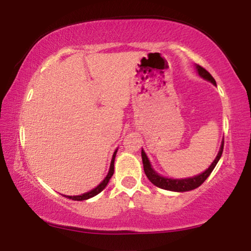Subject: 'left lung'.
Listing matches in <instances>:
<instances>
[{"label":"left lung","mask_w":251,"mask_h":251,"mask_svg":"<svg viewBox=\"0 0 251 251\" xmlns=\"http://www.w3.org/2000/svg\"><path fill=\"white\" fill-rule=\"evenodd\" d=\"M196 68H197L198 74H200V75L203 77V79L208 80V81H210L211 83H214V85H216L215 79H214V77H212L211 74H210L209 72L205 70V68H203L200 65L196 66ZM223 146H224V140H223V142H222L220 152H218L217 157L215 158V160H214V162H212L211 165L209 166V169H206L205 171L203 172V174H201V175H198V176H195V177H191V178H185V179H172V178H166V177H163V176L158 175L157 172H155L154 170L152 169V166H151V164H150V160H149L148 155H146L145 152H144V150H142V158H143L144 171H145L146 177L149 178L150 181H151L152 184H154L155 186H158V188L164 189V190H170V191H176V192L190 191V190L197 189L198 186H201V184H203L204 181H205L206 178L209 177L210 174H211V172H212V170H214L215 166L217 165L218 160H220V158H221V155H222V152H223Z\"/></svg>","instance_id":"1"}]
</instances>
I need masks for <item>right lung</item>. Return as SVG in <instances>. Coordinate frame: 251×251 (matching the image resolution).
I'll return each mask as SVG.
<instances>
[{"label":"right lung","mask_w":251,"mask_h":251,"mask_svg":"<svg viewBox=\"0 0 251 251\" xmlns=\"http://www.w3.org/2000/svg\"><path fill=\"white\" fill-rule=\"evenodd\" d=\"M116 154H117V150H116V152L113 153V157H112L111 166H109V171H108L107 176H106L105 179H103L96 189L91 190L89 192H86V194H82L80 196H65V197L70 198V200H72V201H86V200H88V198H92V197H94V196H97L98 194H100V192H101L102 190L106 188V185L108 184L109 179H111V177L114 174V159H116Z\"/></svg>","instance_id":"obj_1"}]
</instances>
